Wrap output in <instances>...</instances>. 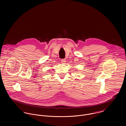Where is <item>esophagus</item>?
Listing matches in <instances>:
<instances>
[{"label":"esophagus","mask_w":126,"mask_h":126,"mask_svg":"<svg viewBox=\"0 0 126 126\" xmlns=\"http://www.w3.org/2000/svg\"><path fill=\"white\" fill-rule=\"evenodd\" d=\"M61 62H62V63H63V64H64V63L66 62V61H65V59H63V60H62Z\"/></svg>","instance_id":"1"}]
</instances>
